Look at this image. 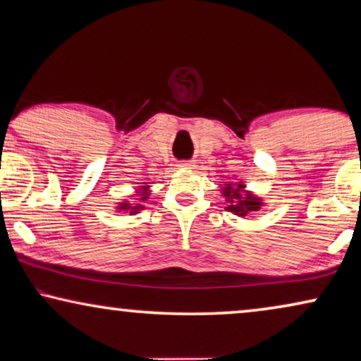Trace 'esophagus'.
I'll return each instance as SVG.
<instances>
[{
    "mask_svg": "<svg viewBox=\"0 0 361 361\" xmlns=\"http://www.w3.org/2000/svg\"><path fill=\"white\" fill-rule=\"evenodd\" d=\"M179 167H182V169H192V167H194V164H192L190 161H182L180 164H179Z\"/></svg>",
    "mask_w": 361,
    "mask_h": 361,
    "instance_id": "obj_1",
    "label": "esophagus"
}]
</instances>
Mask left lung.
Segmentation results:
<instances>
[{"instance_id": "1", "label": "left lung", "mask_w": 361, "mask_h": 361, "mask_svg": "<svg viewBox=\"0 0 361 361\" xmlns=\"http://www.w3.org/2000/svg\"><path fill=\"white\" fill-rule=\"evenodd\" d=\"M243 185H238V187H230V184H226V187L224 189V195H225V199H226V202H228V204H235V205H230V207H226V209H228L230 212H235V215H240V216H245L246 214H250V212H256V210H259V207H261V202L256 199V197H253V195H246L245 199L243 197H241V194H240V189Z\"/></svg>"}]
</instances>
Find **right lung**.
<instances>
[{"mask_svg":"<svg viewBox=\"0 0 361 361\" xmlns=\"http://www.w3.org/2000/svg\"><path fill=\"white\" fill-rule=\"evenodd\" d=\"M141 189H142V190H145V189H146V187H141ZM141 195H142V197H141V200H146V199H147V192H142V194H141ZM120 209H125V210H131V214H136V212L141 209V205L131 207V205H128V204H121V207H120Z\"/></svg>","mask_w":361,"mask_h":361,"instance_id":"1","label":"right lung"}]
</instances>
